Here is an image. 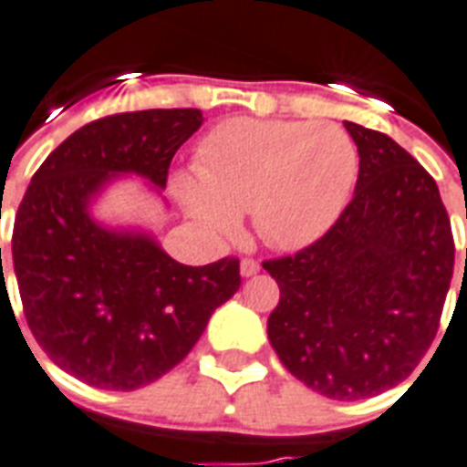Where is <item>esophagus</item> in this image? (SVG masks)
<instances>
[{"mask_svg":"<svg viewBox=\"0 0 467 467\" xmlns=\"http://www.w3.org/2000/svg\"><path fill=\"white\" fill-rule=\"evenodd\" d=\"M240 272H242V276H254V274L259 272V262L252 257H244L240 262Z\"/></svg>","mask_w":467,"mask_h":467,"instance_id":"obj_1","label":"esophagus"}]
</instances>
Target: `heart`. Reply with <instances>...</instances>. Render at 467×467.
Instances as JSON below:
<instances>
[{
    "instance_id": "heart-1",
    "label": "heart",
    "mask_w": 467,
    "mask_h": 467,
    "mask_svg": "<svg viewBox=\"0 0 467 467\" xmlns=\"http://www.w3.org/2000/svg\"><path fill=\"white\" fill-rule=\"evenodd\" d=\"M198 178H178V195L202 227L237 233V213L269 247L316 240L343 210L358 151L343 127L298 119H227L195 156Z\"/></svg>"
}]
</instances>
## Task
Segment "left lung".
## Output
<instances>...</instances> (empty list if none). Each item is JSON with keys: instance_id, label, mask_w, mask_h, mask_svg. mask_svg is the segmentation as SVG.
<instances>
[{"instance_id": "left-lung-1", "label": "left lung", "mask_w": 467, "mask_h": 467, "mask_svg": "<svg viewBox=\"0 0 467 467\" xmlns=\"http://www.w3.org/2000/svg\"><path fill=\"white\" fill-rule=\"evenodd\" d=\"M360 154L352 201L296 254L266 259V320L291 375L328 400H369L431 348L453 279L451 218L431 173L382 131L345 122Z\"/></svg>"}]
</instances>
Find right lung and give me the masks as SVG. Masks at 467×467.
I'll return each mask as SVG.
<instances>
[{"instance_id":"obj_1","label":"right lung","mask_w":467,"mask_h":467,"mask_svg":"<svg viewBox=\"0 0 467 467\" xmlns=\"http://www.w3.org/2000/svg\"><path fill=\"white\" fill-rule=\"evenodd\" d=\"M201 124V109L95 119L53 149L24 193L12 234L24 316L41 350L90 387L131 391L156 382L240 289L237 257L186 266L154 237L112 233L88 213L115 173L166 186L171 159Z\"/></svg>"}]
</instances>
